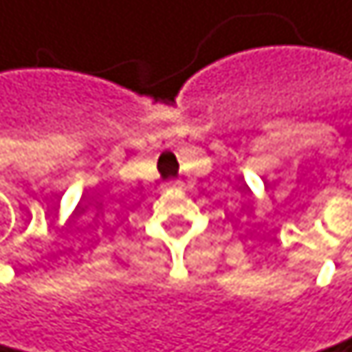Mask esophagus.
Wrapping results in <instances>:
<instances>
[{"mask_svg": "<svg viewBox=\"0 0 352 352\" xmlns=\"http://www.w3.org/2000/svg\"><path fill=\"white\" fill-rule=\"evenodd\" d=\"M179 188V184L177 182H173V184H166V190H177Z\"/></svg>", "mask_w": 352, "mask_h": 352, "instance_id": "34e87169", "label": "esophagus"}]
</instances>
